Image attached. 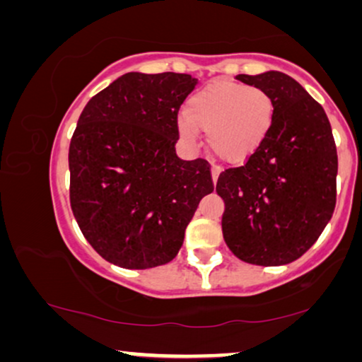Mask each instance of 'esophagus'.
<instances>
[{"mask_svg":"<svg viewBox=\"0 0 362 362\" xmlns=\"http://www.w3.org/2000/svg\"><path fill=\"white\" fill-rule=\"evenodd\" d=\"M218 177H220V169H218V167H211V179H213V183L218 182Z\"/></svg>","mask_w":362,"mask_h":362,"instance_id":"obj_1","label":"esophagus"}]
</instances>
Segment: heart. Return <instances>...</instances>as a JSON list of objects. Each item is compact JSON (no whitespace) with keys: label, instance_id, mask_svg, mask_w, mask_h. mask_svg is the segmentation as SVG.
Masks as SVG:
<instances>
[{"label":"heart","instance_id":"heart-1","mask_svg":"<svg viewBox=\"0 0 362 362\" xmlns=\"http://www.w3.org/2000/svg\"><path fill=\"white\" fill-rule=\"evenodd\" d=\"M277 103L269 91L234 81H213L188 100L177 129L187 144L206 132L210 149L228 164H243L271 134Z\"/></svg>","mask_w":362,"mask_h":362}]
</instances>
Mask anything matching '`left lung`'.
<instances>
[{
	"mask_svg": "<svg viewBox=\"0 0 362 362\" xmlns=\"http://www.w3.org/2000/svg\"><path fill=\"white\" fill-rule=\"evenodd\" d=\"M277 103L271 134L246 164L218 177L223 238L241 261L284 266L308 251L332 220L338 156L327 113L282 72L238 75Z\"/></svg>",
	"mask_w": 362,
	"mask_h": 362,
	"instance_id": "left-lung-1",
	"label": "left lung"
}]
</instances>
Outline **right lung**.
Returning <instances> with one entry per match:
<instances>
[{"label":"right lung","mask_w":362,"mask_h":362,"mask_svg":"<svg viewBox=\"0 0 362 362\" xmlns=\"http://www.w3.org/2000/svg\"><path fill=\"white\" fill-rule=\"evenodd\" d=\"M197 83L187 74L129 72L81 111L69 149L70 205L86 241L115 266L170 262L213 192L208 162L175 152L177 115Z\"/></svg>","instance_id":"1"}]
</instances>
